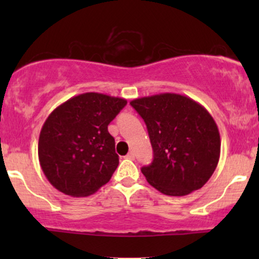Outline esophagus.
I'll return each instance as SVG.
<instances>
[{"label": "esophagus", "instance_id": "obj_1", "mask_svg": "<svg viewBox=\"0 0 259 259\" xmlns=\"http://www.w3.org/2000/svg\"><path fill=\"white\" fill-rule=\"evenodd\" d=\"M126 158H129V159L135 158V153H134V151H130V152L126 154Z\"/></svg>", "mask_w": 259, "mask_h": 259}]
</instances>
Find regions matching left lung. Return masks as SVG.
Masks as SVG:
<instances>
[{
    "label": "left lung",
    "instance_id": "obj_1",
    "mask_svg": "<svg viewBox=\"0 0 259 259\" xmlns=\"http://www.w3.org/2000/svg\"><path fill=\"white\" fill-rule=\"evenodd\" d=\"M146 123L153 160L141 171L148 184L168 196L201 189L214 173L221 135L203 106L179 94H159L130 102Z\"/></svg>",
    "mask_w": 259,
    "mask_h": 259
}]
</instances>
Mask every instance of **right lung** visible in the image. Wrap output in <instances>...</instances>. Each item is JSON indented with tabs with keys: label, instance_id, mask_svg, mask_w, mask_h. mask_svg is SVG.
<instances>
[{
	"label": "right lung",
	"instance_id": "obj_1",
	"mask_svg": "<svg viewBox=\"0 0 259 259\" xmlns=\"http://www.w3.org/2000/svg\"><path fill=\"white\" fill-rule=\"evenodd\" d=\"M126 100L86 92L65 101L47 117L38 138V160L58 191L86 197L109 181L119 164L108 124Z\"/></svg>",
	"mask_w": 259,
	"mask_h": 259
}]
</instances>
